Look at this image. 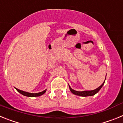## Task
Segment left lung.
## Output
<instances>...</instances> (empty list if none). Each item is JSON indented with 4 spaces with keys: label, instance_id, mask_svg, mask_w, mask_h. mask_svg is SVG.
<instances>
[{
    "label": "left lung",
    "instance_id": "1",
    "mask_svg": "<svg viewBox=\"0 0 123 123\" xmlns=\"http://www.w3.org/2000/svg\"><path fill=\"white\" fill-rule=\"evenodd\" d=\"M105 83V81L104 82V83L102 84L100 86L98 87V88H97L96 89L93 90V91H82V92H79V91H76L72 89L70 87H69V89L71 91V92H72L73 94H74V95H79V96H82V97H87V96H92V95H94L95 94H96L98 91L100 90L101 88L102 87L103 85Z\"/></svg>",
    "mask_w": 123,
    "mask_h": 123
}]
</instances>
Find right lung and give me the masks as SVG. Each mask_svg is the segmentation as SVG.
I'll list each match as a JSON object with an SVG mask.
<instances>
[{
    "label": "right lung",
    "mask_w": 123,
    "mask_h": 123,
    "mask_svg": "<svg viewBox=\"0 0 123 123\" xmlns=\"http://www.w3.org/2000/svg\"><path fill=\"white\" fill-rule=\"evenodd\" d=\"M16 89L18 92H19L20 94H21L22 95H25V96H27V97H38L40 96V95H42L46 92V89L45 91H42V92H39V93H36V94H32V93H29V92H25V91H21V90L18 89L16 88Z\"/></svg>",
    "instance_id": "1"
}]
</instances>
